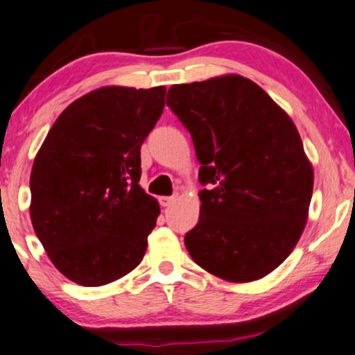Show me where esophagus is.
<instances>
[{"label":"esophagus","mask_w":355,"mask_h":355,"mask_svg":"<svg viewBox=\"0 0 355 355\" xmlns=\"http://www.w3.org/2000/svg\"><path fill=\"white\" fill-rule=\"evenodd\" d=\"M175 200H177V196H175V195H172V196H160L159 203H160V206H164V208H165V206L172 205Z\"/></svg>","instance_id":"1"}]
</instances>
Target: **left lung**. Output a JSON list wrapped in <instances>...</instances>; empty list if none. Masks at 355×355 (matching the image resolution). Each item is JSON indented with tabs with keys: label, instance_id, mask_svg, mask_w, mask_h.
<instances>
[{
	"label": "left lung",
	"instance_id": "left-lung-1",
	"mask_svg": "<svg viewBox=\"0 0 355 355\" xmlns=\"http://www.w3.org/2000/svg\"><path fill=\"white\" fill-rule=\"evenodd\" d=\"M167 106L201 164L191 259L227 282H254L295 249L308 219L313 167L290 116L241 75L173 85Z\"/></svg>",
	"mask_w": 355,
	"mask_h": 355
}]
</instances>
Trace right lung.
I'll list each match as a JSON object with an SVG mask.
<instances>
[{
    "mask_svg": "<svg viewBox=\"0 0 355 355\" xmlns=\"http://www.w3.org/2000/svg\"><path fill=\"white\" fill-rule=\"evenodd\" d=\"M165 87H103L58 116L31 172V221L52 263L83 286L134 270L160 214L142 190L141 146Z\"/></svg>",
    "mask_w": 355,
    "mask_h": 355,
    "instance_id": "right-lung-1",
    "label": "right lung"
}]
</instances>
